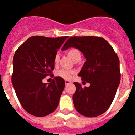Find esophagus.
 Wrapping results in <instances>:
<instances>
[{
  "instance_id": "34e87169",
  "label": "esophagus",
  "mask_w": 135,
  "mask_h": 135,
  "mask_svg": "<svg viewBox=\"0 0 135 135\" xmlns=\"http://www.w3.org/2000/svg\"><path fill=\"white\" fill-rule=\"evenodd\" d=\"M65 84H67V85H68V84H70V83H71V82H70V80H65Z\"/></svg>"
}]
</instances>
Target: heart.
<instances>
[{"mask_svg":"<svg viewBox=\"0 0 135 135\" xmlns=\"http://www.w3.org/2000/svg\"><path fill=\"white\" fill-rule=\"evenodd\" d=\"M78 55H80V51H78V49H76L72 48L70 49L68 51V55L70 56L71 59H73L76 56ZM59 60V53H57L55 54V56L54 58V61L55 63H57ZM74 74V71H71V70H67V69H61V70H59V71H57L56 73V75L57 76H59L60 78H64V79L66 80H70V78L72 77Z\"/></svg>","mask_w":135,"mask_h":135,"instance_id":"heart-1","label":"heart"}]
</instances>
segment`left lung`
Segmentation results:
<instances>
[{"label":"left lung","instance_id":"1","mask_svg":"<svg viewBox=\"0 0 135 135\" xmlns=\"http://www.w3.org/2000/svg\"><path fill=\"white\" fill-rule=\"evenodd\" d=\"M77 49L86 59L78 74L82 80L90 83L82 88L74 82L76 90L72 97L77 112L86 117H96L108 110L120 82V61L114 49L101 37L72 36L62 51Z\"/></svg>","mask_w":135,"mask_h":135}]
</instances>
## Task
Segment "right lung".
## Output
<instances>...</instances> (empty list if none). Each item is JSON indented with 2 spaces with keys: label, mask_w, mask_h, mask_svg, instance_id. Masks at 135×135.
I'll return each mask as SVG.
<instances>
[{
  "label": "right lung",
  "mask_w": 135,
  "mask_h": 135,
  "mask_svg": "<svg viewBox=\"0 0 135 135\" xmlns=\"http://www.w3.org/2000/svg\"><path fill=\"white\" fill-rule=\"evenodd\" d=\"M68 36H32L15 51L11 81L23 109L37 117L51 114L57 109L65 81L55 77L50 83L42 79L54 70L57 50Z\"/></svg>",
  "instance_id": "obj_1"
}]
</instances>
